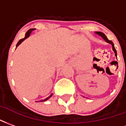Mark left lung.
<instances>
[{"label": "left lung", "mask_w": 126, "mask_h": 126, "mask_svg": "<svg viewBox=\"0 0 126 126\" xmlns=\"http://www.w3.org/2000/svg\"><path fill=\"white\" fill-rule=\"evenodd\" d=\"M95 33L97 34V35H99V36L101 37L102 38L104 39L105 41L107 42V43H108V44H110L111 45L112 49H113V52H114V53H115V56L117 57V51H116V49H115V48L114 44H113V43L111 41H110V40H109V39H107V37L105 36V35L103 33H102V32H95Z\"/></svg>", "instance_id": "8db88e82"}]
</instances>
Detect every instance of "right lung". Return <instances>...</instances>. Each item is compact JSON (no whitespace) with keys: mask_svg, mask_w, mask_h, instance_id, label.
<instances>
[{"mask_svg":"<svg viewBox=\"0 0 126 126\" xmlns=\"http://www.w3.org/2000/svg\"><path fill=\"white\" fill-rule=\"evenodd\" d=\"M34 30H35V29H29V30H28V31L26 33H25V36L24 38H23V39H20V40H19V42H18V43L16 44V47H17L19 46V45H20V44H21L22 42H23V41H24L25 39H26L27 38H28V37H29L30 36V35L32 34V32H33V31H34ZM52 94H50V96H49V97H47L46 99H44V100H40V101H39H39H40V102L46 101H47V99H49V98H50V97H52Z\"/></svg>","mask_w":126,"mask_h":126,"instance_id":"obj_1","label":"right lung"}]
</instances>
